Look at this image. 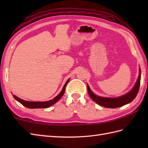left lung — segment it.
<instances>
[{
    "mask_svg": "<svg viewBox=\"0 0 148 148\" xmlns=\"http://www.w3.org/2000/svg\"><path fill=\"white\" fill-rule=\"evenodd\" d=\"M140 77H141V71L140 69H139V75L137 78L136 84L134 88L132 89L129 92L125 94L124 95L117 97V98H106V97H99L94 94L92 90H90L88 84H87L88 92L90 97H91L94 102L98 103L100 106L104 108H119L123 106H125L127 103L131 102L132 100L136 98L138 92H139L140 83Z\"/></svg>",
    "mask_w": 148,
    "mask_h": 148,
    "instance_id": "1",
    "label": "left lung"
}]
</instances>
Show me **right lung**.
Wrapping results in <instances>:
<instances>
[{
	"instance_id": "add662e5",
	"label": "right lung",
	"mask_w": 148,
	"mask_h": 148,
	"mask_svg": "<svg viewBox=\"0 0 148 148\" xmlns=\"http://www.w3.org/2000/svg\"><path fill=\"white\" fill-rule=\"evenodd\" d=\"M69 79L67 81V82L65 83L64 84V87H63V89L61 91V92L58 95L55 97L54 99L52 100H48V101H45V102H30V101H26V100H24L23 99H21L18 98V97L16 95H13L14 98L18 101L20 103H21L22 105L25 106L26 108H29V109H37V108H47L48 107L51 106L52 105L54 104L56 102H57L58 100L62 98V97L64 95L65 87L67 86V84L69 83Z\"/></svg>"
}]
</instances>
